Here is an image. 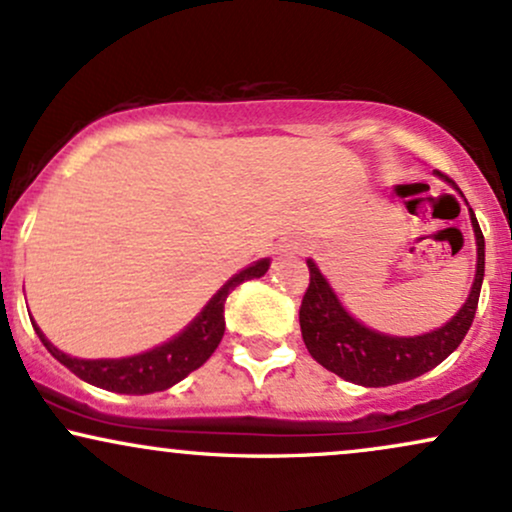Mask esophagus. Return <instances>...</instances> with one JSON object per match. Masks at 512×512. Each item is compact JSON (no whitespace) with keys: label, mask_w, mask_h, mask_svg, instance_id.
I'll return each mask as SVG.
<instances>
[{"label":"esophagus","mask_w":512,"mask_h":512,"mask_svg":"<svg viewBox=\"0 0 512 512\" xmlns=\"http://www.w3.org/2000/svg\"><path fill=\"white\" fill-rule=\"evenodd\" d=\"M303 250V245L301 243H286V245H281V252H286V255H298V252Z\"/></svg>","instance_id":"esophagus-1"}]
</instances>
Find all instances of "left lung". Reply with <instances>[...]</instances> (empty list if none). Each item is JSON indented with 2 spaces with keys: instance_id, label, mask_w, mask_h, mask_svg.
Here are the masks:
<instances>
[{
  "instance_id": "left-lung-1",
  "label": "left lung",
  "mask_w": 512,
  "mask_h": 512,
  "mask_svg": "<svg viewBox=\"0 0 512 512\" xmlns=\"http://www.w3.org/2000/svg\"><path fill=\"white\" fill-rule=\"evenodd\" d=\"M474 238H477V274L472 291L455 315L438 330L416 337H395V334L375 332L358 322L344 308L330 281L322 276L313 260H308L310 284L305 291L301 313L303 342L310 356L339 378L363 387H387L419 378L443 363L472 327L477 313L481 281H484V233L477 216L469 209Z\"/></svg>"
}]
</instances>
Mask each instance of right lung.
Masks as SVG:
<instances>
[{"label": "right lung", "instance_id": "obj_1", "mask_svg": "<svg viewBox=\"0 0 512 512\" xmlns=\"http://www.w3.org/2000/svg\"><path fill=\"white\" fill-rule=\"evenodd\" d=\"M269 260H257L250 267L240 269L233 274L219 291L211 296V301L204 305L190 325L173 339L163 342L161 346L144 351V354L127 356V358H76L64 354L55 344L40 332V327L33 322V330L62 366H67L74 375L88 385L103 387V390L120 392V395H149V392H161L180 383L182 378L197 370L207 358L214 354L219 346L226 320H223V305H226L228 293L238 284L248 279H260L267 274Z\"/></svg>", "mask_w": 512, "mask_h": 512}]
</instances>
